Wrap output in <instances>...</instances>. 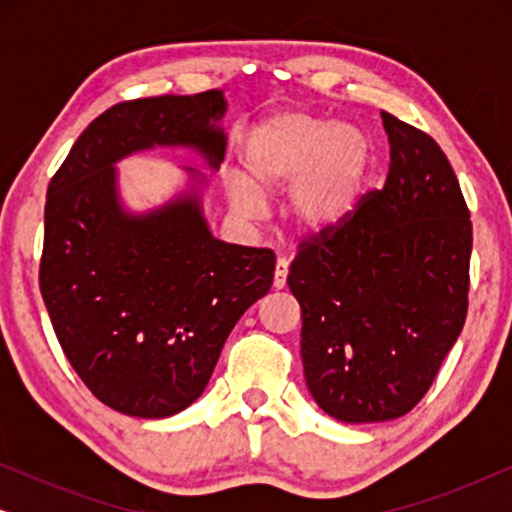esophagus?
Wrapping results in <instances>:
<instances>
[{
	"mask_svg": "<svg viewBox=\"0 0 512 512\" xmlns=\"http://www.w3.org/2000/svg\"><path fill=\"white\" fill-rule=\"evenodd\" d=\"M286 275H289V258L279 256L277 258V265H275V279H272L275 289H284V286H286Z\"/></svg>",
	"mask_w": 512,
	"mask_h": 512,
	"instance_id": "obj_1",
	"label": "esophagus"
}]
</instances>
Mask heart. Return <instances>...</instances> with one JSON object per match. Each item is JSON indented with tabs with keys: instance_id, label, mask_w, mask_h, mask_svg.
Segmentation results:
<instances>
[{
	"instance_id": "obj_1",
	"label": "heart",
	"mask_w": 512,
	"mask_h": 512,
	"mask_svg": "<svg viewBox=\"0 0 512 512\" xmlns=\"http://www.w3.org/2000/svg\"><path fill=\"white\" fill-rule=\"evenodd\" d=\"M368 139L349 123L289 109L258 123L244 144L247 179H233L237 212L256 216L261 193L289 186V214L303 230L338 228L359 205Z\"/></svg>"
}]
</instances>
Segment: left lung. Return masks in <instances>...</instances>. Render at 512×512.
Returning <instances> with one entry per match:
<instances>
[{
	"mask_svg": "<svg viewBox=\"0 0 512 512\" xmlns=\"http://www.w3.org/2000/svg\"><path fill=\"white\" fill-rule=\"evenodd\" d=\"M382 123L384 186L300 242L286 279L303 312L307 389L347 424L408 415L468 312L473 226L457 174L426 132L387 111Z\"/></svg>",
	"mask_w": 512,
	"mask_h": 512,
	"instance_id": "obj_1",
	"label": "left lung"
}]
</instances>
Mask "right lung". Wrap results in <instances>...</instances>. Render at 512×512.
I'll return each mask as SVG.
<instances>
[{
    "label": "right lung",
    "instance_id": "obj_1",
    "mask_svg": "<svg viewBox=\"0 0 512 512\" xmlns=\"http://www.w3.org/2000/svg\"><path fill=\"white\" fill-rule=\"evenodd\" d=\"M221 90L114 104L81 132L48 184L39 286L62 352L83 384L123 415L188 408L237 319L270 291L275 254L216 240L205 179L146 214L125 212L116 163L188 146L212 170L226 156Z\"/></svg>",
    "mask_w": 512,
    "mask_h": 512
}]
</instances>
